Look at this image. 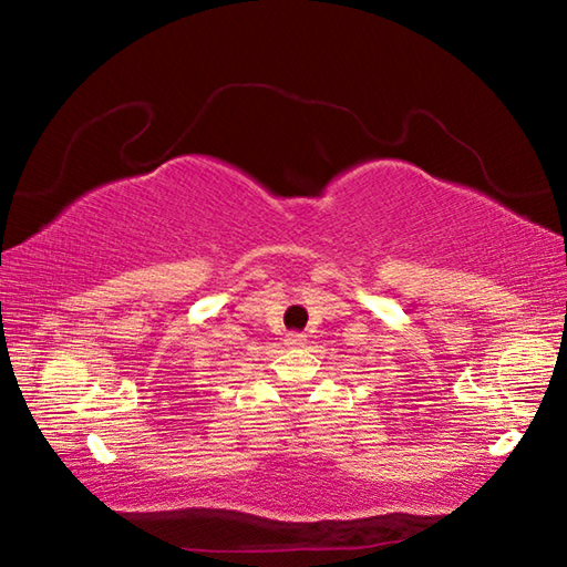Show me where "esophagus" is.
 <instances>
[{"label": "esophagus", "instance_id": "1", "mask_svg": "<svg viewBox=\"0 0 567 567\" xmlns=\"http://www.w3.org/2000/svg\"><path fill=\"white\" fill-rule=\"evenodd\" d=\"M305 341H307L305 333H287L285 336V346L287 348H299V346H305Z\"/></svg>", "mask_w": 567, "mask_h": 567}]
</instances>
